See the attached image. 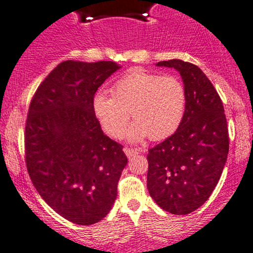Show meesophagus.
<instances>
[{
    "label": "esophagus",
    "mask_w": 253,
    "mask_h": 253,
    "mask_svg": "<svg viewBox=\"0 0 253 253\" xmlns=\"http://www.w3.org/2000/svg\"><path fill=\"white\" fill-rule=\"evenodd\" d=\"M124 151L128 159L133 158L134 155H137V154H139V153H144V150H143V149H132V148H125Z\"/></svg>",
    "instance_id": "esophagus-1"
}]
</instances>
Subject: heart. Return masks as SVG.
<instances>
[{
	"instance_id": "heart-1",
	"label": "heart",
	"mask_w": 253,
	"mask_h": 253,
	"mask_svg": "<svg viewBox=\"0 0 253 253\" xmlns=\"http://www.w3.org/2000/svg\"><path fill=\"white\" fill-rule=\"evenodd\" d=\"M113 94L99 91L93 97V113L100 126L113 138H120L129 116L135 119L127 131L129 142L169 137L182 124L187 108V92L179 79L134 69L120 78Z\"/></svg>"
}]
</instances>
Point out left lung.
<instances>
[{
    "mask_svg": "<svg viewBox=\"0 0 253 253\" xmlns=\"http://www.w3.org/2000/svg\"><path fill=\"white\" fill-rule=\"evenodd\" d=\"M156 65L179 73L187 108L177 131L149 149L147 187L162 210L188 214L206 203L224 169L229 151L227 119L219 95L199 66L179 59Z\"/></svg>",
    "mask_w": 253,
    "mask_h": 253,
    "instance_id": "left-lung-1",
    "label": "left lung"
}]
</instances>
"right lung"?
<instances>
[{
    "instance_id": "add662e5",
    "label": "right lung",
    "mask_w": 253,
    "mask_h": 253,
    "mask_svg": "<svg viewBox=\"0 0 253 253\" xmlns=\"http://www.w3.org/2000/svg\"><path fill=\"white\" fill-rule=\"evenodd\" d=\"M120 68L114 62L60 63L29 108V175L48 206L75 224H94L110 212L127 165L124 147L103 133L92 106L97 89Z\"/></svg>"
}]
</instances>
